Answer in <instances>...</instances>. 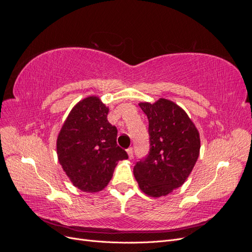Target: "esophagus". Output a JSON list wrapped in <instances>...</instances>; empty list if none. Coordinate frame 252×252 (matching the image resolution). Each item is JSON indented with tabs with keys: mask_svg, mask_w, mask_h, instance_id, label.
I'll return each mask as SVG.
<instances>
[{
	"mask_svg": "<svg viewBox=\"0 0 252 252\" xmlns=\"http://www.w3.org/2000/svg\"><path fill=\"white\" fill-rule=\"evenodd\" d=\"M126 151H127V154H128V157L131 158L133 157V148L130 147V148H128Z\"/></svg>",
	"mask_w": 252,
	"mask_h": 252,
	"instance_id": "1",
	"label": "esophagus"
}]
</instances>
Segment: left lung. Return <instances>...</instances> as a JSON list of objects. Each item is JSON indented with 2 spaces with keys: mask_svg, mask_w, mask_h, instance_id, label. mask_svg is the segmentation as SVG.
Segmentation results:
<instances>
[{
  "mask_svg": "<svg viewBox=\"0 0 252 252\" xmlns=\"http://www.w3.org/2000/svg\"><path fill=\"white\" fill-rule=\"evenodd\" d=\"M149 122L150 149L135 164L134 178L144 193L159 197L184 184L200 155V134L179 105L166 98L140 103Z\"/></svg>",
  "mask_w": 252,
  "mask_h": 252,
  "instance_id": "left-lung-1",
  "label": "left lung"
}]
</instances>
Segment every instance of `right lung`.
<instances>
[{
  "mask_svg": "<svg viewBox=\"0 0 252 252\" xmlns=\"http://www.w3.org/2000/svg\"><path fill=\"white\" fill-rule=\"evenodd\" d=\"M108 111L98 96L84 98L72 108L58 135L59 162L82 191H101L118 162L128 158L118 146V129L108 122Z\"/></svg>",
  "mask_w": 252,
  "mask_h": 252,
  "instance_id": "right-lung-1",
  "label": "right lung"
}]
</instances>
